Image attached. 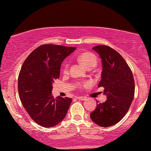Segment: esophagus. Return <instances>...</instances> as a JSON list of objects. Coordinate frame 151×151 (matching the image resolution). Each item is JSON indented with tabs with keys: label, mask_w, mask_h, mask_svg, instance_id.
<instances>
[{
	"label": "esophagus",
	"mask_w": 151,
	"mask_h": 151,
	"mask_svg": "<svg viewBox=\"0 0 151 151\" xmlns=\"http://www.w3.org/2000/svg\"><path fill=\"white\" fill-rule=\"evenodd\" d=\"M76 99H78V100H81V101H85L86 100V97L85 96H76Z\"/></svg>",
	"instance_id": "esophagus-1"
}]
</instances>
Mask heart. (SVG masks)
Segmentation results:
<instances>
[{
    "instance_id": "b5f03b06",
    "label": "heart",
    "mask_w": 151,
    "mask_h": 151,
    "mask_svg": "<svg viewBox=\"0 0 151 151\" xmlns=\"http://www.w3.org/2000/svg\"><path fill=\"white\" fill-rule=\"evenodd\" d=\"M78 60L80 62L82 65L87 68V69L90 70L95 67L97 65V58L95 55L92 54L91 52H83L78 56L77 58ZM68 65L66 64L64 66L63 73H66L68 72ZM85 86V84H78V87L82 88Z\"/></svg>"
}]
</instances>
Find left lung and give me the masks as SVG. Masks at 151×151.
<instances>
[{
  "mask_svg": "<svg viewBox=\"0 0 151 151\" xmlns=\"http://www.w3.org/2000/svg\"><path fill=\"white\" fill-rule=\"evenodd\" d=\"M93 50L101 58L103 70L98 87L104 88L107 99L104 103L97 101L90 116L97 125L109 127L119 122L129 111L134 95V78L126 61L113 48L99 45Z\"/></svg>",
  "mask_w": 151,
  "mask_h": 151,
  "instance_id": "8db88e82",
  "label": "left lung"
}]
</instances>
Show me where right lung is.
I'll return each mask as SVG.
<instances>
[{
    "instance_id": "right-lung-1",
    "label": "right lung",
    "mask_w": 151,
    "mask_h": 151,
    "mask_svg": "<svg viewBox=\"0 0 151 151\" xmlns=\"http://www.w3.org/2000/svg\"><path fill=\"white\" fill-rule=\"evenodd\" d=\"M56 45H43L29 55L18 79L20 101L33 121L44 127H52L66 116L72 99L52 95V83L60 76L65 58L76 50Z\"/></svg>"
}]
</instances>
